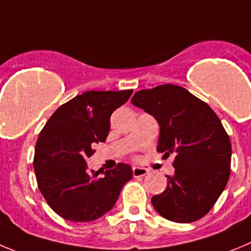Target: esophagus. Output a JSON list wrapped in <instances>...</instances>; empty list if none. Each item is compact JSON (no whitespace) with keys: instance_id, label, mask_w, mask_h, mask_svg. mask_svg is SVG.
Instances as JSON below:
<instances>
[{"instance_id":"34e87169","label":"esophagus","mask_w":251,"mask_h":251,"mask_svg":"<svg viewBox=\"0 0 251 251\" xmlns=\"http://www.w3.org/2000/svg\"><path fill=\"white\" fill-rule=\"evenodd\" d=\"M149 173V170L144 167H133L132 168V175L133 177H144Z\"/></svg>"}]
</instances>
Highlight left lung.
<instances>
[{"label": "left lung", "mask_w": 251, "mask_h": 251, "mask_svg": "<svg viewBox=\"0 0 251 251\" xmlns=\"http://www.w3.org/2000/svg\"><path fill=\"white\" fill-rule=\"evenodd\" d=\"M135 106L160 125L157 151L175 154V175L152 197L158 214L176 223H191L213 208L230 176L231 145L221 120L208 104L173 84L135 93Z\"/></svg>", "instance_id": "8db88e82"}]
</instances>
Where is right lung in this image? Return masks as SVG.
I'll use <instances>...</instances> for the list:
<instances>
[{
	"instance_id": "right-lung-1",
	"label": "right lung",
	"mask_w": 251,
	"mask_h": 251,
	"mask_svg": "<svg viewBox=\"0 0 251 251\" xmlns=\"http://www.w3.org/2000/svg\"><path fill=\"white\" fill-rule=\"evenodd\" d=\"M132 91L90 90L76 95L55 110L39 133L33 160L38 188L49 207L67 221L102 217L132 178L126 163L105 172H88L86 165L94 145L106 140L111 114Z\"/></svg>"
}]
</instances>
